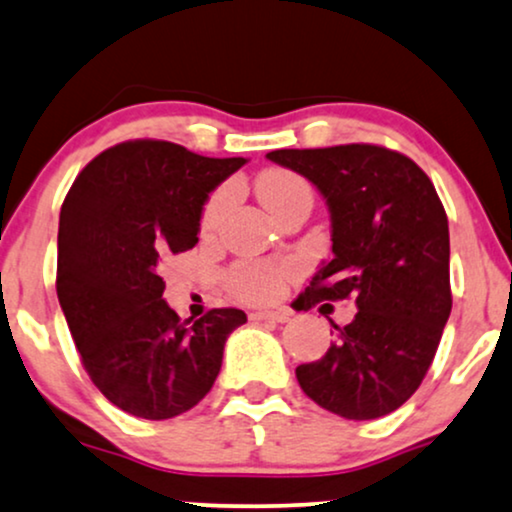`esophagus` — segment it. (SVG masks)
Masks as SVG:
<instances>
[{"label":"esophagus","mask_w":512,"mask_h":512,"mask_svg":"<svg viewBox=\"0 0 512 512\" xmlns=\"http://www.w3.org/2000/svg\"><path fill=\"white\" fill-rule=\"evenodd\" d=\"M250 321L286 323V321H290V312H286V309H278V312H250Z\"/></svg>","instance_id":"esophagus-1"}]
</instances>
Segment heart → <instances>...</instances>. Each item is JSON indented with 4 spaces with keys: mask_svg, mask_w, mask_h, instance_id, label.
I'll use <instances>...</instances> for the list:
<instances>
[{
    "mask_svg": "<svg viewBox=\"0 0 512 512\" xmlns=\"http://www.w3.org/2000/svg\"><path fill=\"white\" fill-rule=\"evenodd\" d=\"M257 198L267 208L271 215H276L283 205H288L293 198L312 196V189L300 174L281 170V167H271L264 170L255 181ZM231 203V189H219L212 193L208 203L203 208L200 217V229L203 234H212L222 222L226 208ZM290 276L288 264L264 262V260H243L226 271V286L231 293L241 297L245 302H271L281 295L283 283Z\"/></svg>",
    "mask_w": 512,
    "mask_h": 512,
    "instance_id": "heart-1",
    "label": "heart"
}]
</instances>
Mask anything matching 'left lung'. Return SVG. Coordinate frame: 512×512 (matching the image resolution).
Wrapping results in <instances>:
<instances>
[{"label": "left lung", "instance_id": "obj_1", "mask_svg": "<svg viewBox=\"0 0 512 512\" xmlns=\"http://www.w3.org/2000/svg\"><path fill=\"white\" fill-rule=\"evenodd\" d=\"M269 160L307 177L331 210L333 260L297 297L354 300L321 359L295 368L321 409L347 420L397 411L423 383L451 314L449 222L428 174L385 146L281 148Z\"/></svg>", "mask_w": 512, "mask_h": 512}]
</instances>
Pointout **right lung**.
<instances>
[{
	"label": "right lung",
	"instance_id": "1",
	"mask_svg": "<svg viewBox=\"0 0 512 512\" xmlns=\"http://www.w3.org/2000/svg\"><path fill=\"white\" fill-rule=\"evenodd\" d=\"M245 163L172 141H122L96 155L63 200L58 302L84 371L129 416L193 409L215 385L229 333L248 321L234 307L181 321L158 274L165 255L198 243L205 200Z\"/></svg>",
	"mask_w": 512,
	"mask_h": 512
}]
</instances>
